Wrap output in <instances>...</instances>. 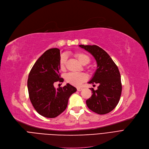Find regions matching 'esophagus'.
Segmentation results:
<instances>
[{
  "label": "esophagus",
  "instance_id": "esophagus-1",
  "mask_svg": "<svg viewBox=\"0 0 149 149\" xmlns=\"http://www.w3.org/2000/svg\"><path fill=\"white\" fill-rule=\"evenodd\" d=\"M77 89L78 91H82L83 88H77Z\"/></svg>",
  "mask_w": 149,
  "mask_h": 149
}]
</instances>
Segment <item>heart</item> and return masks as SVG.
Segmentation results:
<instances>
[{
	"instance_id": "heart-1",
	"label": "heart",
	"mask_w": 149,
	"mask_h": 149,
	"mask_svg": "<svg viewBox=\"0 0 149 149\" xmlns=\"http://www.w3.org/2000/svg\"><path fill=\"white\" fill-rule=\"evenodd\" d=\"M74 56L77 58L82 65H87L91 61L90 57L86 54L81 52H75ZM67 57L66 55L63 54L60 58V68L61 70H64L65 68ZM65 80L68 83L74 86H80L81 83L88 80V75L84 73L70 72L65 75Z\"/></svg>"
}]
</instances>
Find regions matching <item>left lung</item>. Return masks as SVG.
Instances as JSON below:
<instances>
[{
  "instance_id": "1",
  "label": "left lung",
  "mask_w": 149,
  "mask_h": 149,
  "mask_svg": "<svg viewBox=\"0 0 149 149\" xmlns=\"http://www.w3.org/2000/svg\"><path fill=\"white\" fill-rule=\"evenodd\" d=\"M96 60L97 69L89 84H98V89H91L93 94L86 100L92 111L104 115L111 112L118 104L122 91L119 69L109 54L97 45H79Z\"/></svg>"
}]
</instances>
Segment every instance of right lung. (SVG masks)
<instances>
[{"label": "right lung", "mask_w": 149, "mask_h": 149, "mask_svg": "<svg viewBox=\"0 0 149 149\" xmlns=\"http://www.w3.org/2000/svg\"><path fill=\"white\" fill-rule=\"evenodd\" d=\"M58 48L45 51L38 58L28 75V89L36 111L46 118H55L67 107L68 100L77 89L68 83L56 89L54 83L63 82L60 77V52Z\"/></svg>", "instance_id": "add662e5"}]
</instances>
